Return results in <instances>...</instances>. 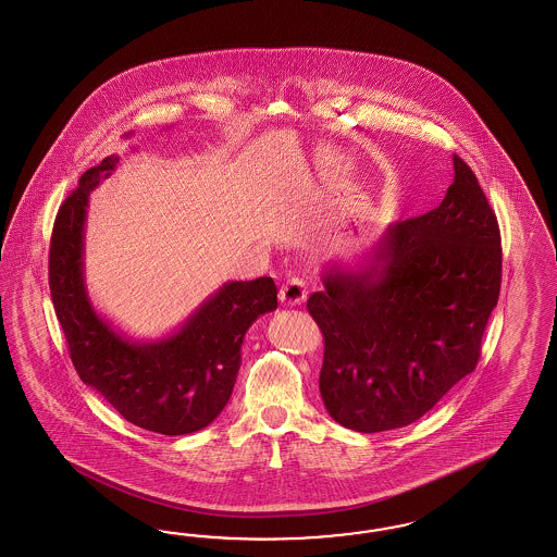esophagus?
Returning a JSON list of instances; mask_svg holds the SVG:
<instances>
[{
  "label": "esophagus",
  "mask_w": 557,
  "mask_h": 557,
  "mask_svg": "<svg viewBox=\"0 0 557 557\" xmlns=\"http://www.w3.org/2000/svg\"><path fill=\"white\" fill-rule=\"evenodd\" d=\"M308 296V286L306 282L300 277H292L287 280L286 284L280 289V300L286 306H296V304H302Z\"/></svg>",
  "instance_id": "esophagus-1"
}]
</instances>
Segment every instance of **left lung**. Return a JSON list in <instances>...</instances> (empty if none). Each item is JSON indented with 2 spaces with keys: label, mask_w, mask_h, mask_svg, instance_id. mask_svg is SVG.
<instances>
[{
  "label": "left lung",
  "mask_w": 557,
  "mask_h": 557,
  "mask_svg": "<svg viewBox=\"0 0 557 557\" xmlns=\"http://www.w3.org/2000/svg\"><path fill=\"white\" fill-rule=\"evenodd\" d=\"M454 171L435 210L388 224L361 263L324 271L306 304L324 335L322 400L357 433L419 421L475 370L503 249L472 169L454 154Z\"/></svg>",
  "instance_id": "obj_1"
}]
</instances>
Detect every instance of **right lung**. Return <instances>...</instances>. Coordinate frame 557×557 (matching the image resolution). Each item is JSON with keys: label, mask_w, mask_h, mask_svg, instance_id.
<instances>
[{"label": "right lung", "mask_w": 557, "mask_h": 557, "mask_svg": "<svg viewBox=\"0 0 557 557\" xmlns=\"http://www.w3.org/2000/svg\"><path fill=\"white\" fill-rule=\"evenodd\" d=\"M131 138V133H126ZM119 154L87 169L54 219L49 286L69 355L89 388L136 426L161 435H187L208 426L235 388L245 333L277 308L271 277L226 282L177 331L157 341L122 335L96 312L84 275L89 191L119 168Z\"/></svg>", "instance_id": "add662e5"}]
</instances>
